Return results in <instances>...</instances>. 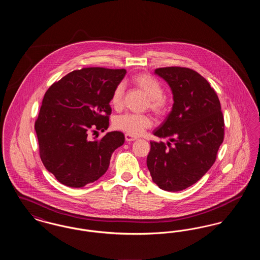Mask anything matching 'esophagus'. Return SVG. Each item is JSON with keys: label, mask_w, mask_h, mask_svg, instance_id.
I'll return each instance as SVG.
<instances>
[{"label": "esophagus", "mask_w": 260, "mask_h": 260, "mask_svg": "<svg viewBox=\"0 0 260 260\" xmlns=\"http://www.w3.org/2000/svg\"><path fill=\"white\" fill-rule=\"evenodd\" d=\"M124 138H125V141H127V142L135 141L137 139V137H136V136H131V135H127V134L124 136Z\"/></svg>", "instance_id": "34e87169"}]
</instances>
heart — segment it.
<instances>
[{
  "mask_svg": "<svg viewBox=\"0 0 260 260\" xmlns=\"http://www.w3.org/2000/svg\"><path fill=\"white\" fill-rule=\"evenodd\" d=\"M132 83L140 90L147 99V106L151 111L157 116H162L168 110V101L164 94V89L161 84L146 73H139L132 78ZM124 100V87L118 85L112 92L110 104L116 110H120L123 107ZM115 126L127 135L137 136L142 135L147 128L152 125V120L147 115L124 114L115 120Z\"/></svg>",
  "mask_w": 260,
  "mask_h": 260,
  "instance_id": "heart-1",
  "label": "heart"
}]
</instances>
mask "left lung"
Masks as SVG:
<instances>
[{
	"instance_id": "obj_1",
	"label": "left lung",
	"mask_w": 260,
	"mask_h": 260,
	"mask_svg": "<svg viewBox=\"0 0 260 260\" xmlns=\"http://www.w3.org/2000/svg\"><path fill=\"white\" fill-rule=\"evenodd\" d=\"M172 88L173 109L151 141L147 167L152 180L162 190L177 192L196 183L216 160L224 138L220 101L210 83L185 67L155 70Z\"/></svg>"
}]
</instances>
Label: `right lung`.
Wrapping results in <instances>:
<instances>
[{"instance_id": "add662e5", "label": "right lung", "mask_w": 260, "mask_h": 260, "mask_svg": "<svg viewBox=\"0 0 260 260\" xmlns=\"http://www.w3.org/2000/svg\"><path fill=\"white\" fill-rule=\"evenodd\" d=\"M125 73L103 67L75 70L45 93L35 122L39 152L62 184L80 188L94 182L108 170L112 153L124 144L121 132L93 139L88 135L108 128L112 92Z\"/></svg>"}]
</instances>
